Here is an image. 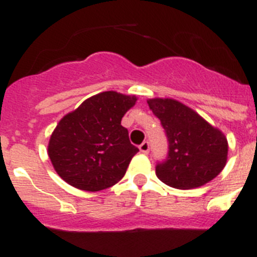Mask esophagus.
I'll return each instance as SVG.
<instances>
[{"label": "esophagus", "instance_id": "obj_1", "mask_svg": "<svg viewBox=\"0 0 257 257\" xmlns=\"http://www.w3.org/2000/svg\"><path fill=\"white\" fill-rule=\"evenodd\" d=\"M140 151H141L142 154H145V155L149 154V151H150V142L149 141H144V142H142V144L140 145Z\"/></svg>", "mask_w": 257, "mask_h": 257}]
</instances>
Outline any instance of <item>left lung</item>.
<instances>
[{
	"label": "left lung",
	"mask_w": 257,
	"mask_h": 257,
	"mask_svg": "<svg viewBox=\"0 0 257 257\" xmlns=\"http://www.w3.org/2000/svg\"><path fill=\"white\" fill-rule=\"evenodd\" d=\"M147 103L161 121L169 141L167 157L156 165V176L180 190L195 189L214 180L227 160L225 135L179 101L151 98Z\"/></svg>",
	"instance_id": "obj_1"
}]
</instances>
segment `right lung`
<instances>
[{
  "instance_id": "right-lung-1",
  "label": "right lung",
  "mask_w": 257,
  "mask_h": 257,
  "mask_svg": "<svg viewBox=\"0 0 257 257\" xmlns=\"http://www.w3.org/2000/svg\"><path fill=\"white\" fill-rule=\"evenodd\" d=\"M136 101V96L106 91L63 116L48 142V157L58 176L92 192L117 184L139 152L121 125Z\"/></svg>"
}]
</instances>
